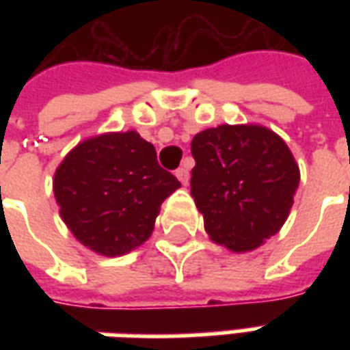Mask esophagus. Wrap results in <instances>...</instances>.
Wrapping results in <instances>:
<instances>
[{
	"label": "esophagus",
	"instance_id": "obj_1",
	"mask_svg": "<svg viewBox=\"0 0 350 350\" xmlns=\"http://www.w3.org/2000/svg\"><path fill=\"white\" fill-rule=\"evenodd\" d=\"M176 178H178L183 185H187V182H189V170H187V167L178 168V170H176Z\"/></svg>",
	"mask_w": 350,
	"mask_h": 350
}]
</instances>
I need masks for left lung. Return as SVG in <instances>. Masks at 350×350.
Here are the masks:
<instances>
[{"label": "left lung", "instance_id": "obj_1", "mask_svg": "<svg viewBox=\"0 0 350 350\" xmlns=\"http://www.w3.org/2000/svg\"><path fill=\"white\" fill-rule=\"evenodd\" d=\"M191 153V195L213 242L247 253L278 234L300 183L283 138L257 123H225L195 135Z\"/></svg>", "mask_w": 350, "mask_h": 350}]
</instances>
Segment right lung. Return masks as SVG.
I'll use <instances>...</instances> for the list:
<instances>
[{
	"label": "right lung",
	"instance_id": "1",
	"mask_svg": "<svg viewBox=\"0 0 350 350\" xmlns=\"http://www.w3.org/2000/svg\"><path fill=\"white\" fill-rule=\"evenodd\" d=\"M180 185L137 131L103 133L65 155L54 174V197L82 245L122 257L152 236L163 200Z\"/></svg>",
	"mask_w": 350,
	"mask_h": 350
}]
</instances>
